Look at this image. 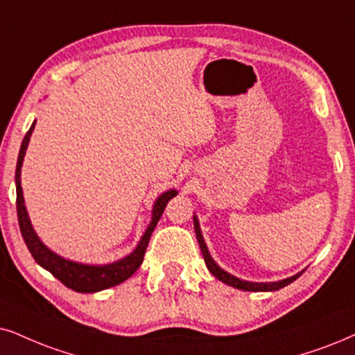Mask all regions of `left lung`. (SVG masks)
Returning a JSON list of instances; mask_svg holds the SVG:
<instances>
[{
	"instance_id": "left-lung-1",
	"label": "left lung",
	"mask_w": 355,
	"mask_h": 355,
	"mask_svg": "<svg viewBox=\"0 0 355 355\" xmlns=\"http://www.w3.org/2000/svg\"><path fill=\"white\" fill-rule=\"evenodd\" d=\"M193 226H195L196 239H198V244H200L201 254H203L206 267H208V270L213 273V275L216 277L218 280H221L223 284H226V285H230V286H234V288H239V290H244V291H275V290L284 288V286H286V285H290L291 282H295L300 275H302V272H300V273H297V275H293V277L284 278V280L266 282V284H257V282L241 280V278H237L234 275H231V273H227L226 270H223V268L219 267L216 262H214L213 257H211L209 252H208V248H206V244H205L203 236H201L200 223H198V218H196V216H193Z\"/></svg>"
}]
</instances>
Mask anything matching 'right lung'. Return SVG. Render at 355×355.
Instances as JSON below:
<instances>
[{
  "label": "right lung",
  "mask_w": 355,
  "mask_h": 355,
  "mask_svg": "<svg viewBox=\"0 0 355 355\" xmlns=\"http://www.w3.org/2000/svg\"><path fill=\"white\" fill-rule=\"evenodd\" d=\"M35 121L31 125V129L22 139V144L19 149V157H17V165H16V208H17V221H19V230L24 239L26 245H28L29 252L33 254L35 262L40 267L46 268L52 273L53 277L58 278L65 286L78 291V293H96V291L106 290L110 286L123 284L124 280H128L134 272L141 267L142 260H144V254L149 244V239L154 232L157 223H159L160 216H162L165 206L173 196H177V190H168L162 193L159 198L155 200L154 208H152V221L144 234H142L141 241H139L137 248L132 250L131 254L125 255L124 259L116 260L113 263H106V266H88V263H80L73 262V260H67L55 252H52L51 249L39 239V236L35 234L33 224L28 216V209L24 206V196H22V187H21V167L22 160H24L26 149L31 141V134L34 131Z\"/></svg>",
  "instance_id": "add662e5"
}]
</instances>
